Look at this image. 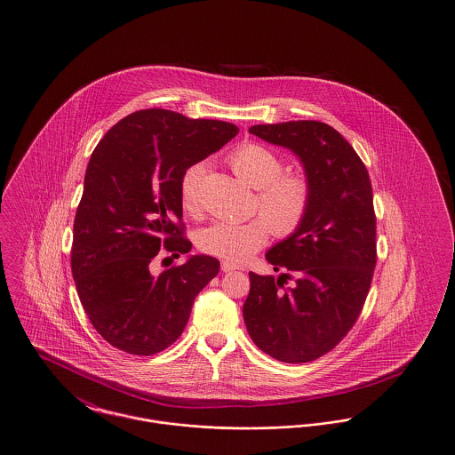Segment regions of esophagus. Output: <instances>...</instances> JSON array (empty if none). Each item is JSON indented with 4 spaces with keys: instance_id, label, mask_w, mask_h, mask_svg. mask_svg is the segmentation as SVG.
Returning <instances> with one entry per match:
<instances>
[{
    "instance_id": "esophagus-1",
    "label": "esophagus",
    "mask_w": 455,
    "mask_h": 455,
    "mask_svg": "<svg viewBox=\"0 0 455 455\" xmlns=\"http://www.w3.org/2000/svg\"><path fill=\"white\" fill-rule=\"evenodd\" d=\"M235 269H238L237 264L228 262V260H221V271L223 273H230V271H235Z\"/></svg>"
}]
</instances>
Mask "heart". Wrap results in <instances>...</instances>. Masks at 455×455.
Masks as SVG:
<instances>
[{"label": "heart", "mask_w": 455, "mask_h": 455, "mask_svg": "<svg viewBox=\"0 0 455 455\" xmlns=\"http://www.w3.org/2000/svg\"><path fill=\"white\" fill-rule=\"evenodd\" d=\"M227 160L238 179L258 189L256 208L264 218L217 221L199 232L197 247L220 259L242 262L266 245L271 232L290 237L302 227L312 204V182L305 173L284 171L282 155L256 141L242 143ZM201 175L203 165L195 164L179 180L180 208L191 217L199 213Z\"/></svg>", "instance_id": "1"}]
</instances>
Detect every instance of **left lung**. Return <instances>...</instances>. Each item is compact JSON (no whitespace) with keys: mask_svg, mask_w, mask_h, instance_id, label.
Wrapping results in <instances>:
<instances>
[{"mask_svg":"<svg viewBox=\"0 0 455 455\" xmlns=\"http://www.w3.org/2000/svg\"><path fill=\"white\" fill-rule=\"evenodd\" d=\"M249 132L302 160L312 204L302 227L266 254L275 276L249 273L243 321L256 347L284 363L321 358L351 331L377 264V218L367 167L321 121L258 124ZM288 279L296 284L286 287Z\"/></svg>","mask_w":455,"mask_h":455,"instance_id":"8db88e82","label":"left lung"}]
</instances>
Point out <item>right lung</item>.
<instances>
[{"mask_svg":"<svg viewBox=\"0 0 455 455\" xmlns=\"http://www.w3.org/2000/svg\"><path fill=\"white\" fill-rule=\"evenodd\" d=\"M237 132L225 121L143 108L95 147L73 223L71 273L90 323L108 345L150 356L182 334L196 295L217 276L220 262L193 256L153 275V259L191 251L180 175Z\"/></svg>","mask_w":455,"mask_h":455,"instance_id":"right-lung-1","label":"right lung"}]
</instances>
